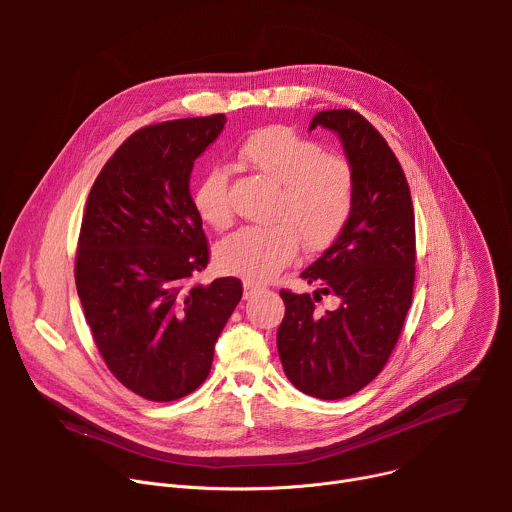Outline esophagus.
<instances>
[{
	"label": "esophagus",
	"instance_id": "1",
	"mask_svg": "<svg viewBox=\"0 0 512 512\" xmlns=\"http://www.w3.org/2000/svg\"><path fill=\"white\" fill-rule=\"evenodd\" d=\"M243 287H245V300H249V298H253L257 291H259V287L257 285H253L251 281H245L243 283Z\"/></svg>",
	"mask_w": 512,
	"mask_h": 512
}]
</instances>
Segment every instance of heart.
<instances>
[{"instance_id":"1","label":"heart","mask_w":512,"mask_h":512,"mask_svg":"<svg viewBox=\"0 0 512 512\" xmlns=\"http://www.w3.org/2000/svg\"><path fill=\"white\" fill-rule=\"evenodd\" d=\"M239 160L279 186L275 227H245L216 247V263L223 271L249 281L275 277L298 255L332 247L346 229L356 202L352 166L324 154L322 145L289 127L271 125L253 131L239 148ZM196 214L212 229L223 231L233 223L229 176L210 168L192 190Z\"/></svg>"}]
</instances>
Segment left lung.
I'll return each instance as SVG.
<instances>
[{"label":"left lung","instance_id":"obj_1","mask_svg":"<svg viewBox=\"0 0 512 512\" xmlns=\"http://www.w3.org/2000/svg\"><path fill=\"white\" fill-rule=\"evenodd\" d=\"M342 139L356 202L338 241L302 277L321 294L281 289L277 350L287 379L306 395L336 401L367 387L387 364L413 298L415 214L407 178L385 137L352 109L320 111L310 129ZM334 295L322 315L315 302Z\"/></svg>","mask_w":512,"mask_h":512}]
</instances>
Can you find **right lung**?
Instances as JSON below:
<instances>
[{"label":"right lung","mask_w":512,"mask_h":512,"mask_svg":"<svg viewBox=\"0 0 512 512\" xmlns=\"http://www.w3.org/2000/svg\"><path fill=\"white\" fill-rule=\"evenodd\" d=\"M225 123L218 113L141 127L87 198L75 261L85 318L113 377L148 401L182 399L206 381L243 298L237 277L190 283L210 255L190 174Z\"/></svg>","instance_id":"1"}]
</instances>
